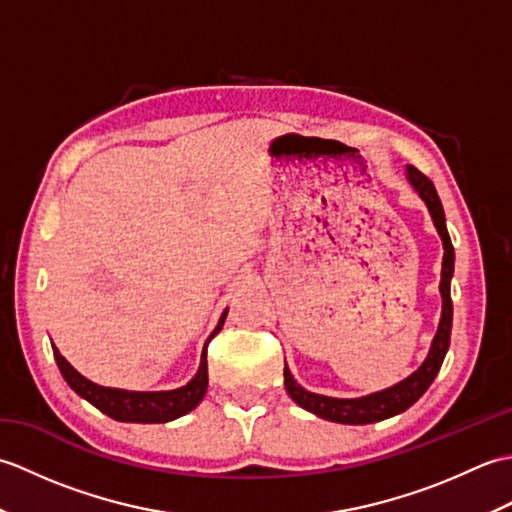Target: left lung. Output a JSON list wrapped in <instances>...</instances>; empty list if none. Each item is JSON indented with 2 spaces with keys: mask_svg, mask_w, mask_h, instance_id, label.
I'll use <instances>...</instances> for the list:
<instances>
[{
  "mask_svg": "<svg viewBox=\"0 0 512 512\" xmlns=\"http://www.w3.org/2000/svg\"><path fill=\"white\" fill-rule=\"evenodd\" d=\"M405 176H407V182L411 184V189L420 195V200L424 204H427L433 226L438 228V235L442 239V248H444L442 275H440L442 317L438 323V332L433 336L427 358H424L416 372H411L407 378H402L396 385L374 391V394H367L361 398H332V396L314 394V391L303 389L297 383L295 376L290 374V369L286 365L284 385H286L288 396L295 400L299 407H303L323 420L339 422V424H372V422L387 420L391 416H398V413L407 411L413 402H416L424 391L429 389L433 378H436L440 372L444 356H447L449 341H451V325H453V303H451V277H453V264H455L453 244L447 231V220H444L442 202L438 198L436 187H433V182L427 176H422V173L411 165L405 167Z\"/></svg>",
  "mask_w": 512,
  "mask_h": 512,
  "instance_id": "left-lung-1",
  "label": "left lung"
}]
</instances>
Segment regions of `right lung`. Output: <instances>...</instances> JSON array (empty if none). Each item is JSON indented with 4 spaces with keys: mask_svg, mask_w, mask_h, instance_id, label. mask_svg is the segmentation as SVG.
Listing matches in <instances>:
<instances>
[{
    "mask_svg": "<svg viewBox=\"0 0 512 512\" xmlns=\"http://www.w3.org/2000/svg\"><path fill=\"white\" fill-rule=\"evenodd\" d=\"M226 314L228 310L222 312V317L217 321L215 330L211 332L209 341L222 330ZM209 341L204 343L200 367L198 372H195V376L187 385H182L178 389H169V391H129V389L96 385L83 374L76 372V369L65 361L54 345H52V352H54V361H57L61 374L65 378V383H68L81 398L88 400L90 405L103 411L105 416H110L118 422L154 424V422L176 420L202 402L206 387H209V365H206V345H209Z\"/></svg>",
    "mask_w": 512,
    "mask_h": 512,
    "instance_id": "right-lung-1",
    "label": "right lung"
}]
</instances>
